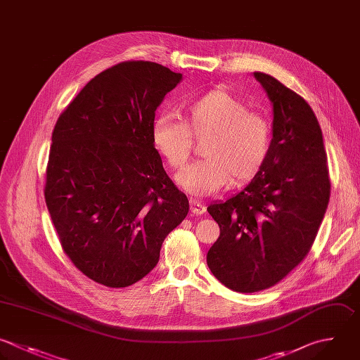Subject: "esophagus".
<instances>
[{"label": "esophagus", "instance_id": "esophagus-1", "mask_svg": "<svg viewBox=\"0 0 360 360\" xmlns=\"http://www.w3.org/2000/svg\"><path fill=\"white\" fill-rule=\"evenodd\" d=\"M190 210H191V212H193L194 215H201V214H204V212L207 211V207H205L204 202L191 198V200H190Z\"/></svg>", "mask_w": 360, "mask_h": 360}]
</instances>
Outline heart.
<instances>
[{
	"label": "heart",
	"mask_w": 360,
	"mask_h": 360,
	"mask_svg": "<svg viewBox=\"0 0 360 360\" xmlns=\"http://www.w3.org/2000/svg\"><path fill=\"white\" fill-rule=\"evenodd\" d=\"M194 139L204 141V159L191 163L176 180L187 193L210 195L233 184H242L263 169L271 146V125L243 100L225 89L210 90L181 110V121L167 114L155 118L152 143L172 169L188 162Z\"/></svg>",
	"instance_id": "obj_1"
}]
</instances>
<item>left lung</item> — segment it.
Returning <instances> with one entry per match:
<instances>
[{"label":"left lung","mask_w":360,"mask_h":360,"mask_svg":"<svg viewBox=\"0 0 360 360\" xmlns=\"http://www.w3.org/2000/svg\"><path fill=\"white\" fill-rule=\"evenodd\" d=\"M253 76L273 104L269 158L239 194L207 208L219 225L207 264L224 285L238 292L270 288L304 260L330 193L314 111L274 77L260 72Z\"/></svg>","instance_id":"1"}]
</instances>
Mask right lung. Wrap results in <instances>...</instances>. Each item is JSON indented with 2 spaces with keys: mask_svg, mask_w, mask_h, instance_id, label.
I'll use <instances>...</instances> for the list:
<instances>
[{
  "mask_svg": "<svg viewBox=\"0 0 360 360\" xmlns=\"http://www.w3.org/2000/svg\"><path fill=\"white\" fill-rule=\"evenodd\" d=\"M181 79L153 62L118 63L91 79L55 125L45 201L65 253L103 285L143 278L188 212L152 143L155 112Z\"/></svg>",
  "mask_w": 360,
  "mask_h": 360,
  "instance_id": "1",
  "label": "right lung"
}]
</instances>
